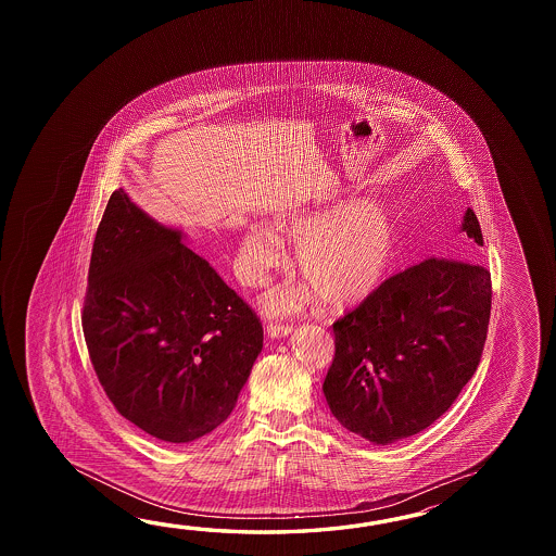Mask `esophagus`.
Here are the masks:
<instances>
[{
	"instance_id": "34e87169",
	"label": "esophagus",
	"mask_w": 556,
	"mask_h": 556,
	"mask_svg": "<svg viewBox=\"0 0 556 556\" xmlns=\"http://www.w3.org/2000/svg\"><path fill=\"white\" fill-rule=\"evenodd\" d=\"M290 331H292L290 324H273V321L266 324V333L270 338H286Z\"/></svg>"
}]
</instances>
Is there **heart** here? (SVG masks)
<instances>
[{"label":"heart","mask_w":556,"mask_h":556,"mask_svg":"<svg viewBox=\"0 0 556 556\" xmlns=\"http://www.w3.org/2000/svg\"><path fill=\"white\" fill-rule=\"evenodd\" d=\"M278 232L298 240L295 264L328 304H352L378 288L390 268L395 230L374 202H357L340 213L295 211L278 218ZM286 262V250L270 228L250 225L238 244L237 276L249 288L266 286ZM307 300L304 288H278L264 298L270 314H292Z\"/></svg>","instance_id":"1"}]
</instances>
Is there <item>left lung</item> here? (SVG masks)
Returning a JSON list of instances; mask_svg holds the SVG:
<instances>
[{
    "label": "left lung",
    "instance_id": "8db88e82",
    "mask_svg": "<svg viewBox=\"0 0 556 556\" xmlns=\"http://www.w3.org/2000/svg\"><path fill=\"white\" fill-rule=\"evenodd\" d=\"M463 232L483 247L471 208ZM489 316L491 273L479 262L429 256L393 274L331 326L336 352L324 379L331 414L378 445L424 431L477 371Z\"/></svg>",
    "mask_w": 556,
    "mask_h": 556
}]
</instances>
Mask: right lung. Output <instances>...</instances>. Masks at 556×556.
Segmentation results:
<instances>
[{
  "mask_svg": "<svg viewBox=\"0 0 556 556\" xmlns=\"http://www.w3.org/2000/svg\"><path fill=\"white\" fill-rule=\"evenodd\" d=\"M81 324L109 402L168 443L226 421L264 340L256 312L123 189L94 235Z\"/></svg>",
  "mask_w": 556,
  "mask_h": 556,
  "instance_id": "1",
  "label": "right lung"
}]
</instances>
